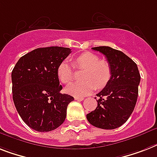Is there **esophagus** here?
Masks as SVG:
<instances>
[{"mask_svg":"<svg viewBox=\"0 0 157 157\" xmlns=\"http://www.w3.org/2000/svg\"><path fill=\"white\" fill-rule=\"evenodd\" d=\"M75 100L76 101H83L84 100V98H82V97H75Z\"/></svg>","mask_w":157,"mask_h":157,"instance_id":"obj_1","label":"esophagus"}]
</instances>
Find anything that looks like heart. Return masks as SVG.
Wrapping results in <instances>:
<instances>
[{
    "label": "heart",
    "instance_id": "heart-1",
    "mask_svg": "<svg viewBox=\"0 0 157 157\" xmlns=\"http://www.w3.org/2000/svg\"><path fill=\"white\" fill-rule=\"evenodd\" d=\"M74 66L77 69H85L82 74L84 81L72 83L66 87L67 94L75 97H84L92 93L96 87H105L111 77L109 63L100 60V58L92 52H85L75 58ZM74 66L67 60H63L59 64L57 76L61 82L67 84L72 81Z\"/></svg>",
    "mask_w": 157,
    "mask_h": 157
}]
</instances>
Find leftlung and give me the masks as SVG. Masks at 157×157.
Returning a JSON list of instances; mask_svg holds the SVG:
<instances>
[{
	"mask_svg": "<svg viewBox=\"0 0 157 157\" xmlns=\"http://www.w3.org/2000/svg\"><path fill=\"white\" fill-rule=\"evenodd\" d=\"M92 49L106 57L111 67V77L97 94V108L86 118L94 127L115 129L126 123L133 112L138 98L140 74L137 64L121 51L105 46Z\"/></svg>",
	"mask_w": 157,
	"mask_h": 157,
	"instance_id": "8db88e82",
	"label": "left lung"
}]
</instances>
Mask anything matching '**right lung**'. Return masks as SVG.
<instances>
[{
	"mask_svg": "<svg viewBox=\"0 0 157 157\" xmlns=\"http://www.w3.org/2000/svg\"><path fill=\"white\" fill-rule=\"evenodd\" d=\"M70 53L67 48H37L21 56L13 69L15 107L34 131L51 132L65 120L67 105L74 98L60 93L57 67Z\"/></svg>",
	"mask_w": 157,
	"mask_h": 157,
	"instance_id": "add662e5",
	"label": "right lung"
}]
</instances>
